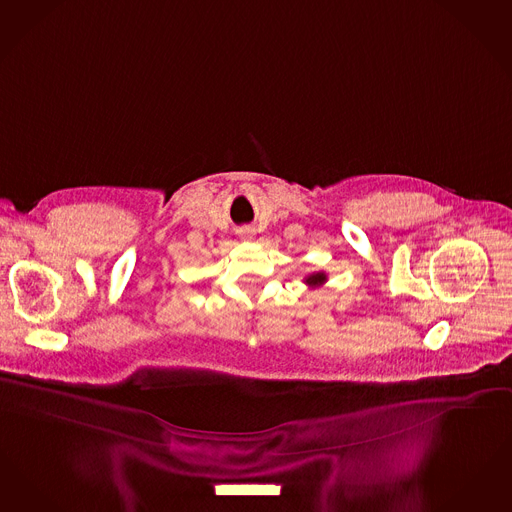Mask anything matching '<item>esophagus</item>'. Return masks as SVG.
<instances>
[{
	"label": "esophagus",
	"instance_id": "esophagus-1",
	"mask_svg": "<svg viewBox=\"0 0 512 512\" xmlns=\"http://www.w3.org/2000/svg\"><path fill=\"white\" fill-rule=\"evenodd\" d=\"M242 236H246V238H251V236H253V230H251V229L242 230Z\"/></svg>",
	"mask_w": 512,
	"mask_h": 512
}]
</instances>
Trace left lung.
Listing matches in <instances>:
<instances>
[{
	"instance_id": "1",
	"label": "left lung",
	"mask_w": 512,
	"mask_h": 512,
	"mask_svg": "<svg viewBox=\"0 0 512 512\" xmlns=\"http://www.w3.org/2000/svg\"><path fill=\"white\" fill-rule=\"evenodd\" d=\"M304 282L308 283L310 287H318V285L327 282V276L323 272H316V274H310L308 278H304Z\"/></svg>"
}]
</instances>
